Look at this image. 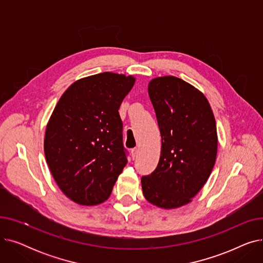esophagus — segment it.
Here are the masks:
<instances>
[{"instance_id": "obj_1", "label": "esophagus", "mask_w": 263, "mask_h": 263, "mask_svg": "<svg viewBox=\"0 0 263 263\" xmlns=\"http://www.w3.org/2000/svg\"><path fill=\"white\" fill-rule=\"evenodd\" d=\"M131 155H132V159H133V160L136 159L137 155H139V149H137V148H133V149L131 150Z\"/></svg>"}]
</instances>
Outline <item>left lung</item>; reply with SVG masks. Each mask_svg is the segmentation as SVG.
<instances>
[{
    "label": "left lung",
    "instance_id": "1",
    "mask_svg": "<svg viewBox=\"0 0 263 263\" xmlns=\"http://www.w3.org/2000/svg\"><path fill=\"white\" fill-rule=\"evenodd\" d=\"M148 93L162 146L156 171L142 177L143 194L159 208H180L192 201L213 170L217 154L215 118L205 96L179 78L153 79Z\"/></svg>",
    "mask_w": 263,
    "mask_h": 263
}]
</instances>
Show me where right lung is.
I'll use <instances>...</instances> for the list:
<instances>
[{
    "instance_id": "add662e5",
    "label": "right lung",
    "mask_w": 263,
    "mask_h": 263,
    "mask_svg": "<svg viewBox=\"0 0 263 263\" xmlns=\"http://www.w3.org/2000/svg\"><path fill=\"white\" fill-rule=\"evenodd\" d=\"M132 76L102 72L76 81L48 121L45 155L55 182L82 205L105 201L127 165L119 106Z\"/></svg>"
}]
</instances>
